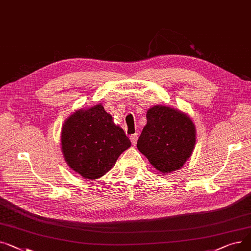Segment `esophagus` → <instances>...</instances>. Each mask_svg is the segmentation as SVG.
I'll return each instance as SVG.
<instances>
[{
	"mask_svg": "<svg viewBox=\"0 0 251 251\" xmlns=\"http://www.w3.org/2000/svg\"><path fill=\"white\" fill-rule=\"evenodd\" d=\"M138 138H139V137H138V134H134V135L130 136V138H129V139H130V142H131V144L134 145V146L137 144Z\"/></svg>",
	"mask_w": 251,
	"mask_h": 251,
	"instance_id": "obj_1",
	"label": "esophagus"
}]
</instances>
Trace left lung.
<instances>
[{"label":"left lung","instance_id":"8db88e82","mask_svg":"<svg viewBox=\"0 0 251 251\" xmlns=\"http://www.w3.org/2000/svg\"><path fill=\"white\" fill-rule=\"evenodd\" d=\"M195 144L196 127L186 114L156 105L147 112V125L137 147L164 174L181 168L193 153Z\"/></svg>","mask_w":251,"mask_h":251}]
</instances>
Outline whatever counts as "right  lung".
<instances>
[{
    "instance_id": "right-lung-1",
    "label": "right lung",
    "mask_w": 251,
    "mask_h": 251,
    "mask_svg": "<svg viewBox=\"0 0 251 251\" xmlns=\"http://www.w3.org/2000/svg\"><path fill=\"white\" fill-rule=\"evenodd\" d=\"M130 147L122 127L101 104L77 110L64 124L62 149L68 165L85 179L108 172L120 155Z\"/></svg>"
}]
</instances>
